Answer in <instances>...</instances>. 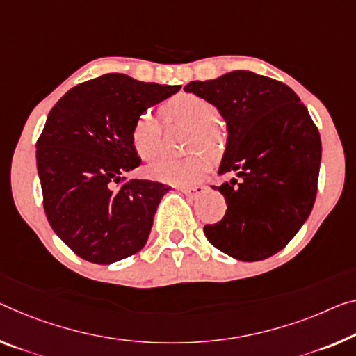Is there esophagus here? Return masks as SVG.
Masks as SVG:
<instances>
[{"mask_svg": "<svg viewBox=\"0 0 356 356\" xmlns=\"http://www.w3.org/2000/svg\"><path fill=\"white\" fill-rule=\"evenodd\" d=\"M205 191H207V186H204V184H193V186H186V188H181V193H184L188 197H193V199L202 195Z\"/></svg>", "mask_w": 356, "mask_h": 356, "instance_id": "1", "label": "esophagus"}]
</instances>
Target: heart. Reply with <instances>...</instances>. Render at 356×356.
<instances>
[{
    "mask_svg": "<svg viewBox=\"0 0 356 356\" xmlns=\"http://www.w3.org/2000/svg\"><path fill=\"white\" fill-rule=\"evenodd\" d=\"M162 113L167 122L179 124L193 129L188 138V146H204L207 149H215L220 141V132L216 129L218 109L207 98L183 92L172 97L162 106ZM162 119L154 111L147 109L135 119L132 125V145L138 156L143 159H154L159 156L162 146ZM210 162L204 154L181 157V159H161L147 167V175L157 181L168 184L186 186L193 184L204 177L209 170Z\"/></svg>",
    "mask_w": 356,
    "mask_h": 356,
    "instance_id": "1",
    "label": "heart"
}]
</instances>
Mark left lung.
I'll return each mask as SVG.
<instances>
[{
  "mask_svg": "<svg viewBox=\"0 0 356 356\" xmlns=\"http://www.w3.org/2000/svg\"><path fill=\"white\" fill-rule=\"evenodd\" d=\"M184 90L221 113L229 135L218 173H235L218 186L227 210L204 227L207 238L240 261L278 253L302 227L316 197L321 140L307 108L286 84L245 70L193 81Z\"/></svg>",
  "mask_w": 356,
  "mask_h": 356,
  "instance_id": "obj_1",
  "label": "left lung"
}]
</instances>
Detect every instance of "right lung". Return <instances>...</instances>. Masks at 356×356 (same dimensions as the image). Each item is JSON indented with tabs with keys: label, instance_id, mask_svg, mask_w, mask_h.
I'll return each instance as SVG.
<instances>
[{
	"label": "right lung",
	"instance_id": "1",
	"mask_svg": "<svg viewBox=\"0 0 356 356\" xmlns=\"http://www.w3.org/2000/svg\"><path fill=\"white\" fill-rule=\"evenodd\" d=\"M181 89L109 73L70 89L49 113L36 143L47 221L79 258L111 264L146 245L168 186L129 179L141 163L135 119Z\"/></svg>",
	"mask_w": 356,
	"mask_h": 356
}]
</instances>
